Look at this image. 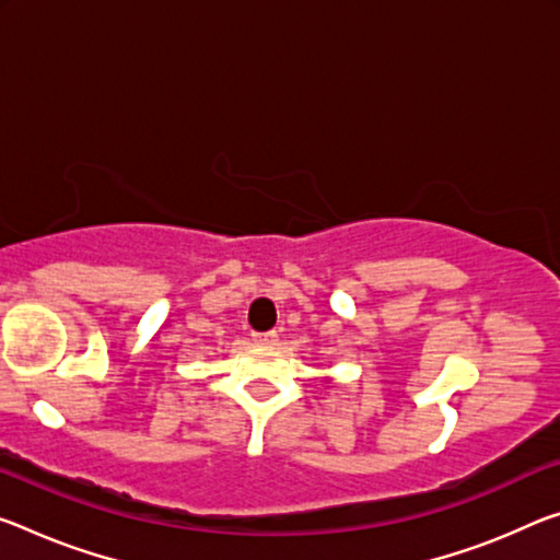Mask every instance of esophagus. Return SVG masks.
I'll return each instance as SVG.
<instances>
[{
    "instance_id": "1",
    "label": "esophagus",
    "mask_w": 560,
    "mask_h": 560,
    "mask_svg": "<svg viewBox=\"0 0 560 560\" xmlns=\"http://www.w3.org/2000/svg\"><path fill=\"white\" fill-rule=\"evenodd\" d=\"M252 339H254V343H259V346H273L279 341V334L277 331H264V334H252Z\"/></svg>"
}]
</instances>
